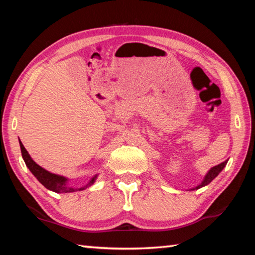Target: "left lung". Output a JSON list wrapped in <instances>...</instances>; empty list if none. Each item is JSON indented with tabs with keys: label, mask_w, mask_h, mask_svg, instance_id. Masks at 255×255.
<instances>
[{
	"label": "left lung",
	"mask_w": 255,
	"mask_h": 255,
	"mask_svg": "<svg viewBox=\"0 0 255 255\" xmlns=\"http://www.w3.org/2000/svg\"><path fill=\"white\" fill-rule=\"evenodd\" d=\"M226 164H227V161L218 164V165H216L214 167H211V169L206 173L204 180L201 181V183H199L197 185V187L190 189V190H198V189H200L202 187H205V185H207V184H209L211 181H213L216 178V176H217L224 170V167L226 166Z\"/></svg>",
	"instance_id": "obj_1"
}]
</instances>
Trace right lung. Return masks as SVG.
Masks as SVG:
<instances>
[{
	"label": "right lung",
	"instance_id": "add662e5",
	"mask_svg": "<svg viewBox=\"0 0 255 255\" xmlns=\"http://www.w3.org/2000/svg\"><path fill=\"white\" fill-rule=\"evenodd\" d=\"M19 143H20L21 154H22V158L25 163V165H27L30 172L36 176V179L39 181L45 188L50 190V191H54L57 193H70V192H75V191H82V190H85L86 188L91 187V185L94 184V182H96L98 179L99 174H96L93 175L92 178L90 179L89 182L85 185H83V187L81 188L72 187V185L68 184V181L70 180H68L66 176L51 173V172L47 171L46 169H44V167L38 165V164L31 158V156H30V154L27 152V149L24 148V146L22 143H21V140Z\"/></svg>",
	"mask_w": 255,
	"mask_h": 255
}]
</instances>
